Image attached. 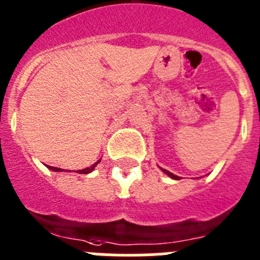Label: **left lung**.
<instances>
[{"label": "left lung", "mask_w": 260, "mask_h": 260, "mask_svg": "<svg viewBox=\"0 0 260 260\" xmlns=\"http://www.w3.org/2000/svg\"><path fill=\"white\" fill-rule=\"evenodd\" d=\"M162 171H163V172H165V174H167L168 176H170V177H172V179H175V180H179V176H176V175H174V174H171L170 171H167V170H163V168H162Z\"/></svg>", "instance_id": "obj_1"}]
</instances>
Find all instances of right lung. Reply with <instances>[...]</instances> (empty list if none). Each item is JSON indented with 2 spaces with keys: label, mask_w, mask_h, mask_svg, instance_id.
<instances>
[{
  "label": "right lung",
  "mask_w": 260,
  "mask_h": 260,
  "mask_svg": "<svg viewBox=\"0 0 260 260\" xmlns=\"http://www.w3.org/2000/svg\"><path fill=\"white\" fill-rule=\"evenodd\" d=\"M101 162V160H98L97 163H94V165L92 166V167H88V168H85V170H80V171H78V174H89V172H92L93 170H94V167L95 166L98 165V163ZM49 168H50V170H53V171H55V172H59V171H63V170H60V168H57V167H51V166H48Z\"/></svg>",
  "instance_id": "1"
}]
</instances>
